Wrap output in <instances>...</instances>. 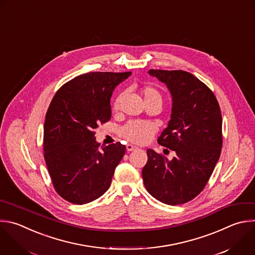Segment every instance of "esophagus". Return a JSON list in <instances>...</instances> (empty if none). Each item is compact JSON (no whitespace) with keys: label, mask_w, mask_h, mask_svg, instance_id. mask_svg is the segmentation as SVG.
<instances>
[{"label":"esophagus","mask_w":255,"mask_h":255,"mask_svg":"<svg viewBox=\"0 0 255 255\" xmlns=\"http://www.w3.org/2000/svg\"><path fill=\"white\" fill-rule=\"evenodd\" d=\"M126 149H127V151H134V150L137 149V147L134 146V145H132V144H128V145L126 146Z\"/></svg>","instance_id":"1"}]
</instances>
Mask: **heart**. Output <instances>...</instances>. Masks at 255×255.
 Returning a JSON list of instances; mask_svg holds the SVG:
<instances>
[{
	"label": "heart",
	"mask_w": 255,
	"mask_h": 255,
	"mask_svg": "<svg viewBox=\"0 0 255 255\" xmlns=\"http://www.w3.org/2000/svg\"><path fill=\"white\" fill-rule=\"evenodd\" d=\"M141 95L146 103L158 101L162 103L161 93L153 86H144L141 88ZM125 93H120L113 102V110L118 111L122 106ZM157 131V125L147 121H130L121 129L122 136L135 144L147 143Z\"/></svg>",
	"instance_id": "b5f03b06"
}]
</instances>
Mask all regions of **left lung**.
I'll list each match as a JSON object with an SVG mask.
<instances>
[{"instance_id":"left-lung-1","label":"left lung","mask_w":255,"mask_h":255,"mask_svg":"<svg viewBox=\"0 0 255 255\" xmlns=\"http://www.w3.org/2000/svg\"><path fill=\"white\" fill-rule=\"evenodd\" d=\"M165 83L172 95L168 127L157 142L176 156L147 149L142 177L147 191L168 205L184 204L206 186L222 148V116L213 92L192 74L182 70H149Z\"/></svg>"}]
</instances>
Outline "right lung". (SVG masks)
Masks as SVG:
<instances>
[{"label": "right lung", "instance_id": "obj_1", "mask_svg": "<svg viewBox=\"0 0 255 255\" xmlns=\"http://www.w3.org/2000/svg\"><path fill=\"white\" fill-rule=\"evenodd\" d=\"M131 72H90L65 83L44 124V158L53 186L65 200L86 204L110 187L126 152L120 142L100 147L95 129L111 119L113 90Z\"/></svg>", "mask_w": 255, "mask_h": 255}]
</instances>
